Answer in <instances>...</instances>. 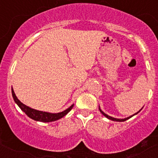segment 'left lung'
<instances>
[{"instance_id": "1", "label": "left lung", "mask_w": 158, "mask_h": 158, "mask_svg": "<svg viewBox=\"0 0 158 158\" xmlns=\"http://www.w3.org/2000/svg\"><path fill=\"white\" fill-rule=\"evenodd\" d=\"M143 107L141 108V109H140V110H139V111H138V112L135 113V114H134V115H130V116H129V117L124 118V119H119V118H114V117H111V116H110V115H106V114L105 112H103V111H102V110H101V108H100V106H99V110H100V112H101L102 114V115H104V116H106V117L107 118V119H109V120H113V121H118V122H123V121H125V120H128V119H130V118H131V117H132V116H134V115H137L138 113L139 112L140 110H142V109H143Z\"/></svg>"}]
</instances>
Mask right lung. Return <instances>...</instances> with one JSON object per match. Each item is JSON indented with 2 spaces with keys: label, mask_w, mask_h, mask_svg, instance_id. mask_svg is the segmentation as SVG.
Here are the masks:
<instances>
[{
  "label": "right lung",
  "mask_w": 158,
  "mask_h": 158,
  "mask_svg": "<svg viewBox=\"0 0 158 158\" xmlns=\"http://www.w3.org/2000/svg\"><path fill=\"white\" fill-rule=\"evenodd\" d=\"M11 93H12V97H13L14 101L18 105L19 107L20 108L21 110H23V112L25 113L28 117L33 119V120H36V121H41V122H52V121H56V120L64 117V115H66L67 113H69V110H71L73 106H74V104H72L69 107H68L67 109L63 110V111H60V112L58 113H51L47 112V111H42V110H35V109H33V108L29 107L28 106L22 103L19 100L18 98L16 97L15 94L14 92L13 88L11 89Z\"/></svg>",
  "instance_id": "1"
}]
</instances>
